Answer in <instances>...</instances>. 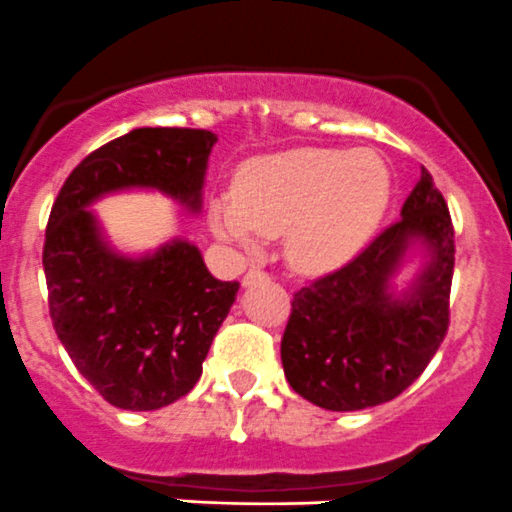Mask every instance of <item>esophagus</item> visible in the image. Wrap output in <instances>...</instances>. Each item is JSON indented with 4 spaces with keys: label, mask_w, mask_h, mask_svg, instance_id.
<instances>
[{
    "label": "esophagus",
    "mask_w": 512,
    "mask_h": 512,
    "mask_svg": "<svg viewBox=\"0 0 512 512\" xmlns=\"http://www.w3.org/2000/svg\"><path fill=\"white\" fill-rule=\"evenodd\" d=\"M261 279H269V274H266V271H261V269H248L246 276H243V286H251V284H256V281H261Z\"/></svg>",
    "instance_id": "esophagus-1"
}]
</instances>
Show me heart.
Segmentation results:
<instances>
[{"mask_svg": "<svg viewBox=\"0 0 512 512\" xmlns=\"http://www.w3.org/2000/svg\"><path fill=\"white\" fill-rule=\"evenodd\" d=\"M389 193V170L374 153L299 148L248 160L233 193L211 203L208 221L248 251L264 233L286 231L291 264L321 274L362 251L382 223Z\"/></svg>", "mask_w": 512, "mask_h": 512, "instance_id": "heart-1", "label": "heart"}]
</instances>
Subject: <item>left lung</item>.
I'll return each instance as SVG.
<instances>
[{
    "instance_id": "left-lung-1",
    "label": "left lung",
    "mask_w": 512,
    "mask_h": 512,
    "mask_svg": "<svg viewBox=\"0 0 512 512\" xmlns=\"http://www.w3.org/2000/svg\"><path fill=\"white\" fill-rule=\"evenodd\" d=\"M415 245L428 248L426 266L394 292L391 279ZM452 269L450 211L422 168L397 223L347 266L294 294L281 339L291 389L332 412L367 410L405 392L447 334Z\"/></svg>"
}]
</instances>
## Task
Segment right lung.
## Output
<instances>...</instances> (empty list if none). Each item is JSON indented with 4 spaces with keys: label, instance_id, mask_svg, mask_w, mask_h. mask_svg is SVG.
Instances as JSON below:
<instances>
[{
    "label": "right lung",
    "instance_id": "add662e5",
    "mask_svg": "<svg viewBox=\"0 0 512 512\" xmlns=\"http://www.w3.org/2000/svg\"><path fill=\"white\" fill-rule=\"evenodd\" d=\"M216 140L211 130H130L92 150L52 206L42 251L52 324L82 377L120 410H160L196 387L238 281L213 279L198 246L180 238L123 256L90 206L155 188L198 213Z\"/></svg>",
    "mask_w": 512,
    "mask_h": 512
}]
</instances>
